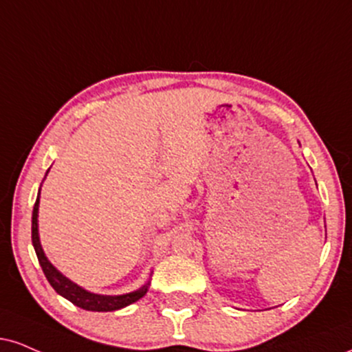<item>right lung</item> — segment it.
I'll use <instances>...</instances> for the list:
<instances>
[{"mask_svg":"<svg viewBox=\"0 0 352 352\" xmlns=\"http://www.w3.org/2000/svg\"><path fill=\"white\" fill-rule=\"evenodd\" d=\"M39 198H41V190L39 195H37L36 205H34V211H32V245L36 249L37 259H39V264L42 267V272H44L45 277L52 289L57 292L58 295H62L63 298L70 300L72 303L77 305V307L83 308V310H90V311H114L120 310V308L128 307V305L138 302L139 298H142L146 295L147 287L149 283L141 287L139 290L131 292V294L126 295H98V294H91V292L82 289L78 287L77 283L70 282L69 278L63 277V275L58 272L57 269L54 267L52 264L47 261L44 251L41 248V241H39V230H37V213H39Z\"/></svg>","mask_w":352,"mask_h":352,"instance_id":"right-lung-1","label":"right lung"}]
</instances>
